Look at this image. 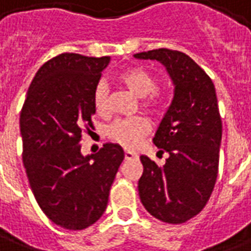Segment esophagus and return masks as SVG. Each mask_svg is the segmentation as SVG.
<instances>
[{
	"mask_svg": "<svg viewBox=\"0 0 251 251\" xmlns=\"http://www.w3.org/2000/svg\"><path fill=\"white\" fill-rule=\"evenodd\" d=\"M125 158L126 160H137V158H138V154L134 152H130V151H126Z\"/></svg>",
	"mask_w": 251,
	"mask_h": 251,
	"instance_id": "esophagus-1",
	"label": "esophagus"
}]
</instances>
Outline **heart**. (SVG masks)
I'll return each instance as SVG.
<instances>
[{
	"label": "heart",
	"instance_id": "b5f03b06",
	"mask_svg": "<svg viewBox=\"0 0 251 251\" xmlns=\"http://www.w3.org/2000/svg\"><path fill=\"white\" fill-rule=\"evenodd\" d=\"M117 80L137 98H141L140 107L152 115H158L163 110V95L157 90V77L142 67H130L118 74ZM93 106L98 115L109 113V90L104 83H98L93 91ZM151 124L142 117H133L127 120H118L107 129L111 141L124 148H134L142 138L149 134Z\"/></svg>",
	"mask_w": 251,
	"mask_h": 251
}]
</instances>
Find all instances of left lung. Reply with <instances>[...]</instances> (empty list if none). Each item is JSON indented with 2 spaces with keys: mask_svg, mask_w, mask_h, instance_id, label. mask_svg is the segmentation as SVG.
<instances>
[{
  "mask_svg": "<svg viewBox=\"0 0 251 251\" xmlns=\"http://www.w3.org/2000/svg\"><path fill=\"white\" fill-rule=\"evenodd\" d=\"M134 57L157 60L175 84L168 111L154 134L164 165L141 156L138 194L147 211L165 223L180 225L204 208L215 187L222 120L211 77L183 52L158 48Z\"/></svg>",
  "mask_w": 251,
  "mask_h": 251,
  "instance_id": "8db88e82",
  "label": "left lung"
}]
</instances>
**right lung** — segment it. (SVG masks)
Instances as JSON below:
<instances>
[{"label": "right lung", "instance_id": "obj_1", "mask_svg": "<svg viewBox=\"0 0 251 251\" xmlns=\"http://www.w3.org/2000/svg\"><path fill=\"white\" fill-rule=\"evenodd\" d=\"M110 56L62 53L36 72L20 114L23 163L43 212L67 230H83L102 216L125 158L118 144L83 156L79 141L94 127L93 91Z\"/></svg>", "mask_w": 251, "mask_h": 251}]
</instances>
